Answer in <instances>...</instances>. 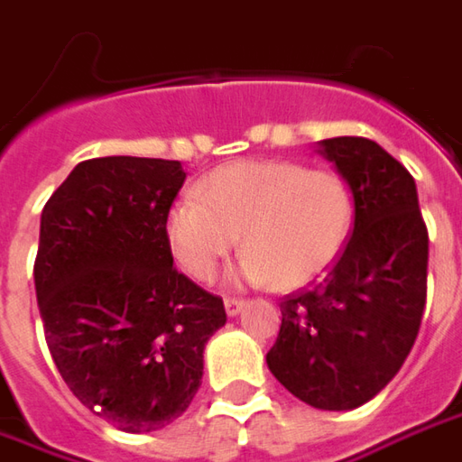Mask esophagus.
<instances>
[{
  "instance_id": "obj_1",
  "label": "esophagus",
  "mask_w": 462,
  "mask_h": 462,
  "mask_svg": "<svg viewBox=\"0 0 462 462\" xmlns=\"http://www.w3.org/2000/svg\"><path fill=\"white\" fill-rule=\"evenodd\" d=\"M224 307H226V314H228V317H236L238 311L246 307V301H244V299H238V297H226Z\"/></svg>"
}]
</instances>
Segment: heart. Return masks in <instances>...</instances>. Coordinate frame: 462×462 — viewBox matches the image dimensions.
<instances>
[{
	"label": "heart",
	"instance_id": "heart-1",
	"mask_svg": "<svg viewBox=\"0 0 462 462\" xmlns=\"http://www.w3.org/2000/svg\"><path fill=\"white\" fill-rule=\"evenodd\" d=\"M352 221V189L337 171L297 161H236L200 178L196 196L168 208L165 238L180 269L208 282L241 234L246 254L238 279L291 291L342 256Z\"/></svg>",
	"mask_w": 462,
	"mask_h": 462
}]
</instances>
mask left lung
Masks as SVG:
<instances>
[{"label":"left lung","instance_id":"1","mask_svg":"<svg viewBox=\"0 0 462 462\" xmlns=\"http://www.w3.org/2000/svg\"><path fill=\"white\" fill-rule=\"evenodd\" d=\"M352 189L355 226L329 273L282 299L272 374L301 402L355 410L395 377L428 297V226L415 178L367 138L319 143Z\"/></svg>","mask_w":462,"mask_h":462}]
</instances>
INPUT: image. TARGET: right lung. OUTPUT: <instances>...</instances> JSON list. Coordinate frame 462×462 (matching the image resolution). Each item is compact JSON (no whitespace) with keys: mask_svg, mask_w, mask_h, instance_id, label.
I'll use <instances>...</instances> for the list:
<instances>
[{"mask_svg":"<svg viewBox=\"0 0 462 462\" xmlns=\"http://www.w3.org/2000/svg\"><path fill=\"white\" fill-rule=\"evenodd\" d=\"M186 180L163 158L75 165L44 203L34 289L44 337L72 395L123 432L189 410L224 299L173 266L165 216Z\"/></svg>","mask_w":462,"mask_h":462,"instance_id":"right-lung-1","label":"right lung"}]
</instances>
